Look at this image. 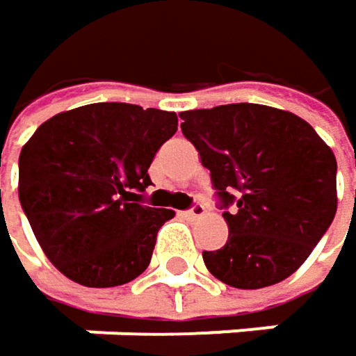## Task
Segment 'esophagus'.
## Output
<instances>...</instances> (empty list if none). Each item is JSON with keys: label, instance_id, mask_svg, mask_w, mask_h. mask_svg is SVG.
<instances>
[{"label": "esophagus", "instance_id": "obj_1", "mask_svg": "<svg viewBox=\"0 0 356 356\" xmlns=\"http://www.w3.org/2000/svg\"><path fill=\"white\" fill-rule=\"evenodd\" d=\"M185 216L189 218V220H195V218H202V216H206V208H204V204H195L191 210L185 211Z\"/></svg>", "mask_w": 356, "mask_h": 356}]
</instances>
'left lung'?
<instances>
[{"label":"left lung","mask_w":356,"mask_h":356,"mask_svg":"<svg viewBox=\"0 0 356 356\" xmlns=\"http://www.w3.org/2000/svg\"><path fill=\"white\" fill-rule=\"evenodd\" d=\"M179 118L224 208L236 204L224 211L226 244L204 250L208 271L236 289L267 287L296 273L337 213L332 148L300 115L261 104Z\"/></svg>","instance_id":"8db88e82"}]
</instances>
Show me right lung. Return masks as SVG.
Here are the masks:
<instances>
[{
	"mask_svg": "<svg viewBox=\"0 0 356 356\" xmlns=\"http://www.w3.org/2000/svg\"><path fill=\"white\" fill-rule=\"evenodd\" d=\"M175 132V112L108 102L52 115L22 146L19 204L65 277L115 287L148 267L175 211L140 200L156 150Z\"/></svg>",
	"mask_w": 356,
	"mask_h": 356,
	"instance_id": "1",
	"label": "right lung"
}]
</instances>
